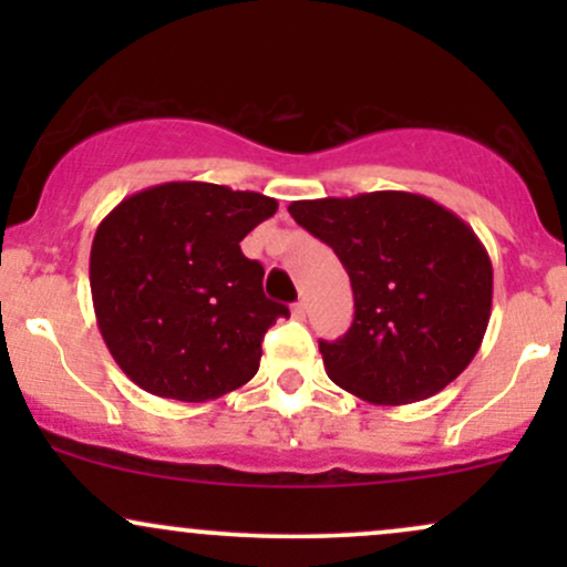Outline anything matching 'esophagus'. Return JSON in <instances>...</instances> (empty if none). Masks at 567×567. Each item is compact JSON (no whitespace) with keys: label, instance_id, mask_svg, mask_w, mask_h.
<instances>
[{"label":"esophagus","instance_id":"esophagus-1","mask_svg":"<svg viewBox=\"0 0 567 567\" xmlns=\"http://www.w3.org/2000/svg\"><path fill=\"white\" fill-rule=\"evenodd\" d=\"M306 315H309V306H306V301L292 303V317H296V320H306Z\"/></svg>","mask_w":567,"mask_h":567}]
</instances>
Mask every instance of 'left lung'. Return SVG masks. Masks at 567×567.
<instances>
[{"label":"left lung","instance_id":"1","mask_svg":"<svg viewBox=\"0 0 567 567\" xmlns=\"http://www.w3.org/2000/svg\"><path fill=\"white\" fill-rule=\"evenodd\" d=\"M298 226L336 250L354 320L320 341L330 381L373 405L442 392L477 354L491 320L493 266L470 224L410 192L301 199Z\"/></svg>","mask_w":567,"mask_h":567}]
</instances>
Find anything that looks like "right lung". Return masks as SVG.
<instances>
[{"instance_id":"obj_1","label":"right lung","mask_w":567,"mask_h":567,"mask_svg":"<svg viewBox=\"0 0 567 567\" xmlns=\"http://www.w3.org/2000/svg\"><path fill=\"white\" fill-rule=\"evenodd\" d=\"M277 199L171 181L122 199L97 226L90 290L114 362L143 392L207 402L258 373L261 341L288 306L239 243Z\"/></svg>"}]
</instances>
